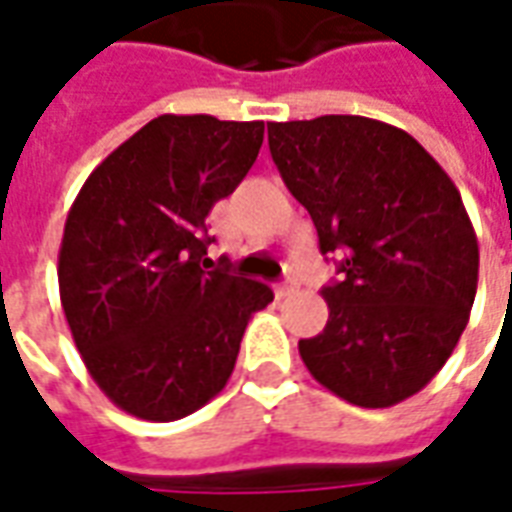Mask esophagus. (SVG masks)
Here are the masks:
<instances>
[{
    "label": "esophagus",
    "mask_w": 512,
    "mask_h": 512,
    "mask_svg": "<svg viewBox=\"0 0 512 512\" xmlns=\"http://www.w3.org/2000/svg\"><path fill=\"white\" fill-rule=\"evenodd\" d=\"M296 288H299V285L290 279V282H282V285H277V288H274V293H277V299H285V296H290V293H296Z\"/></svg>",
    "instance_id": "1"
}]
</instances>
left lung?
I'll use <instances>...</instances> for the list:
<instances>
[{
    "label": "left lung",
    "instance_id": "obj_1",
    "mask_svg": "<svg viewBox=\"0 0 512 512\" xmlns=\"http://www.w3.org/2000/svg\"><path fill=\"white\" fill-rule=\"evenodd\" d=\"M290 194L340 279L323 332L299 340L312 378L362 408L417 395L469 323L480 249L450 175L403 128L359 115L268 126Z\"/></svg>",
    "mask_w": 512,
    "mask_h": 512
}]
</instances>
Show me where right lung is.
<instances>
[{"instance_id": "1", "label": "right lung", "mask_w": 512, "mask_h": 512, "mask_svg": "<svg viewBox=\"0 0 512 512\" xmlns=\"http://www.w3.org/2000/svg\"><path fill=\"white\" fill-rule=\"evenodd\" d=\"M263 120L161 115L84 180L62 233L60 301L101 392L150 422L189 417L233 376L274 293L208 260V213L246 178Z\"/></svg>"}]
</instances>
